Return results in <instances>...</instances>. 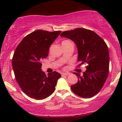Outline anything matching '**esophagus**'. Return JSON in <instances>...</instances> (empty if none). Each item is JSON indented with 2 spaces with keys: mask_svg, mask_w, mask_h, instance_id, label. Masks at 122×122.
<instances>
[{
  "mask_svg": "<svg viewBox=\"0 0 122 122\" xmlns=\"http://www.w3.org/2000/svg\"><path fill=\"white\" fill-rule=\"evenodd\" d=\"M62 74V75H66V76H67V75H69L70 74V73H62L61 74Z\"/></svg>",
  "mask_w": 122,
  "mask_h": 122,
  "instance_id": "esophagus-1",
  "label": "esophagus"
}]
</instances>
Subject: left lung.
<instances>
[{
  "mask_svg": "<svg viewBox=\"0 0 122 122\" xmlns=\"http://www.w3.org/2000/svg\"><path fill=\"white\" fill-rule=\"evenodd\" d=\"M60 36L73 41L77 48V61L79 66L86 63L88 66L78 81L71 86L77 95L90 98L100 92L107 79L109 69V53L106 42L95 32L86 29L78 28L65 31Z\"/></svg>",
  "mask_w": 122,
  "mask_h": 122,
  "instance_id": "8db88e82",
  "label": "left lung"
}]
</instances>
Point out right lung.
<instances>
[{
  "label": "right lung",
  "mask_w": 122,
  "mask_h": 122,
  "mask_svg": "<svg viewBox=\"0 0 122 122\" xmlns=\"http://www.w3.org/2000/svg\"><path fill=\"white\" fill-rule=\"evenodd\" d=\"M61 32L37 30L25 37L15 49L12 61L14 75L21 90L30 98L43 100L55 90L61 74L54 71L46 75L41 62Z\"/></svg>",
  "instance_id": "obj_1"
}]
</instances>
